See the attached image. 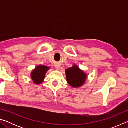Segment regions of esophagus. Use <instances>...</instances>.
I'll use <instances>...</instances> for the list:
<instances>
[{
	"label": "esophagus",
	"mask_w": 128,
	"mask_h": 128,
	"mask_svg": "<svg viewBox=\"0 0 128 128\" xmlns=\"http://www.w3.org/2000/svg\"><path fill=\"white\" fill-rule=\"evenodd\" d=\"M55 67L56 70H59L60 68V65L59 64H56L55 65Z\"/></svg>",
	"instance_id": "1"
}]
</instances>
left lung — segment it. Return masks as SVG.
Here are the masks:
<instances>
[{
    "mask_svg": "<svg viewBox=\"0 0 128 128\" xmlns=\"http://www.w3.org/2000/svg\"><path fill=\"white\" fill-rule=\"evenodd\" d=\"M66 74L67 82L73 88L81 87L85 83L88 78L86 73L76 64L66 69Z\"/></svg>",
    "mask_w": 128,
    "mask_h": 128,
    "instance_id": "8db88e82",
    "label": "left lung"
}]
</instances>
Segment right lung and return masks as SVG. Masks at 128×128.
I'll list each match as a JSON object with an SVG mask.
<instances>
[{
	"mask_svg": "<svg viewBox=\"0 0 128 128\" xmlns=\"http://www.w3.org/2000/svg\"><path fill=\"white\" fill-rule=\"evenodd\" d=\"M50 69V67L42 65H39L36 66V68L32 70L30 74L32 81L36 85H40L44 81L46 72Z\"/></svg>",
	"mask_w": 128,
	"mask_h": 128,
	"instance_id": "right-lung-1",
	"label": "right lung"
}]
</instances>
